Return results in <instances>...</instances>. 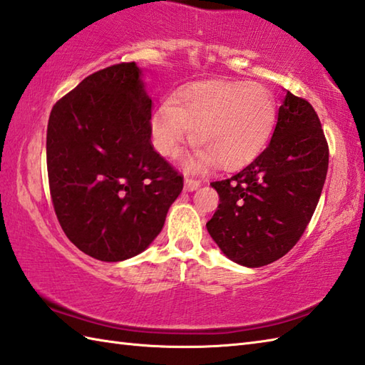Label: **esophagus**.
Segmentation results:
<instances>
[{"instance_id":"1","label":"esophagus","mask_w":365,"mask_h":365,"mask_svg":"<svg viewBox=\"0 0 365 365\" xmlns=\"http://www.w3.org/2000/svg\"><path fill=\"white\" fill-rule=\"evenodd\" d=\"M184 182H185V190H197L201 185L200 180H195V178H192L189 175H185Z\"/></svg>"}]
</instances>
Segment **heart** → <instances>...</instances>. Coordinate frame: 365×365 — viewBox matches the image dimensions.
Wrapping results in <instances>:
<instances>
[{
    "label": "heart",
    "mask_w": 365,
    "mask_h": 365,
    "mask_svg": "<svg viewBox=\"0 0 365 365\" xmlns=\"http://www.w3.org/2000/svg\"><path fill=\"white\" fill-rule=\"evenodd\" d=\"M277 101L262 84L207 81L193 84L159 104L151 118L153 145L162 156H176L192 139L200 145L193 167L234 168L255 158L273 129Z\"/></svg>",
    "instance_id": "heart-1"
}]
</instances>
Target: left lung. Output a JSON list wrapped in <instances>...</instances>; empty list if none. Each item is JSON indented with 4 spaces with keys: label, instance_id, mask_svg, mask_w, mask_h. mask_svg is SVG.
<instances>
[{
    "label": "left lung",
    "instance_id": "obj_1",
    "mask_svg": "<svg viewBox=\"0 0 365 365\" xmlns=\"http://www.w3.org/2000/svg\"><path fill=\"white\" fill-rule=\"evenodd\" d=\"M328 142L309 101L287 92L270 143L250 165L210 182L220 205L206 223L231 261L262 267L303 236L328 172Z\"/></svg>",
    "mask_w": 365,
    "mask_h": 365
}]
</instances>
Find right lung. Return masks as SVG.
I'll return each mask as SVG.
<instances>
[{
	"label": "right lung",
	"instance_id": "1",
	"mask_svg": "<svg viewBox=\"0 0 365 365\" xmlns=\"http://www.w3.org/2000/svg\"><path fill=\"white\" fill-rule=\"evenodd\" d=\"M46 168L66 236L104 262L142 253L184 185L153 147L151 98L134 62L95 71L56 101Z\"/></svg>",
	"mask_w": 365,
	"mask_h": 365
}]
</instances>
